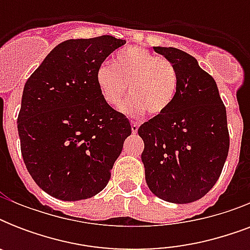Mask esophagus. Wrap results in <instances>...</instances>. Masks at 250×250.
Returning a JSON list of instances; mask_svg holds the SVG:
<instances>
[{"instance_id":"esophagus-1","label":"esophagus","mask_w":250,"mask_h":250,"mask_svg":"<svg viewBox=\"0 0 250 250\" xmlns=\"http://www.w3.org/2000/svg\"><path fill=\"white\" fill-rule=\"evenodd\" d=\"M131 129L133 133H136L139 131V123L137 122H131Z\"/></svg>"}]
</instances>
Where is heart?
Here are the masks:
<instances>
[{"label": "heart", "instance_id": "b5f03b06", "mask_svg": "<svg viewBox=\"0 0 250 250\" xmlns=\"http://www.w3.org/2000/svg\"><path fill=\"white\" fill-rule=\"evenodd\" d=\"M96 84L104 101L117 107L127 93L131 96L121 106L122 113L140 117L146 110L160 115L168 110L178 89V72L164 56H156L141 46L118 52L114 66L102 63L96 71Z\"/></svg>", "mask_w": 250, "mask_h": 250}]
</instances>
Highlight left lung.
I'll use <instances>...</instances> for the list:
<instances>
[{
	"mask_svg": "<svg viewBox=\"0 0 250 250\" xmlns=\"http://www.w3.org/2000/svg\"><path fill=\"white\" fill-rule=\"evenodd\" d=\"M174 63L178 89L171 106L139 127L149 189L167 202L204 197L221 176L229 148L226 106L213 76L176 48L154 46Z\"/></svg>",
	"mask_w": 250,
	"mask_h": 250,
	"instance_id": "obj_1",
	"label": "left lung"
}]
</instances>
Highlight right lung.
<instances>
[{"label":"right lung","instance_id":"1","mask_svg":"<svg viewBox=\"0 0 250 250\" xmlns=\"http://www.w3.org/2000/svg\"><path fill=\"white\" fill-rule=\"evenodd\" d=\"M125 44L109 35L66 40L25 82L18 115L21 157L53 197L85 200L109 183L131 125L104 101L96 71Z\"/></svg>","mask_w":250,"mask_h":250}]
</instances>
